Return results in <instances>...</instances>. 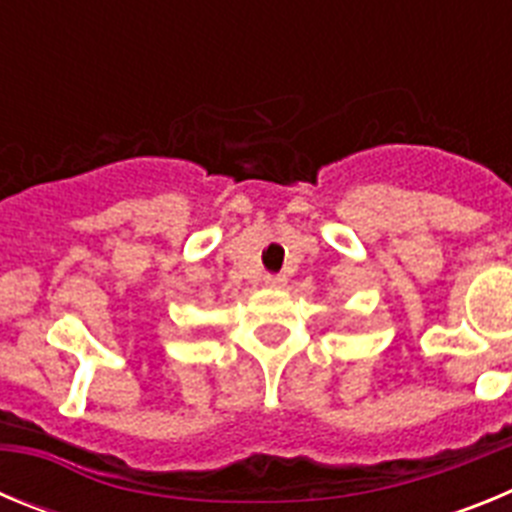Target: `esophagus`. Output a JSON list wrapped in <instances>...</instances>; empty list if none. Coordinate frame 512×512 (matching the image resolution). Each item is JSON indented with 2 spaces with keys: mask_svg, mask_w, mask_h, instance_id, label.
I'll return each instance as SVG.
<instances>
[{
  "mask_svg": "<svg viewBox=\"0 0 512 512\" xmlns=\"http://www.w3.org/2000/svg\"><path fill=\"white\" fill-rule=\"evenodd\" d=\"M284 284H287V279L282 274H269V277H264V287L269 289H282Z\"/></svg>",
  "mask_w": 512,
  "mask_h": 512,
  "instance_id": "esophagus-1",
  "label": "esophagus"
}]
</instances>
